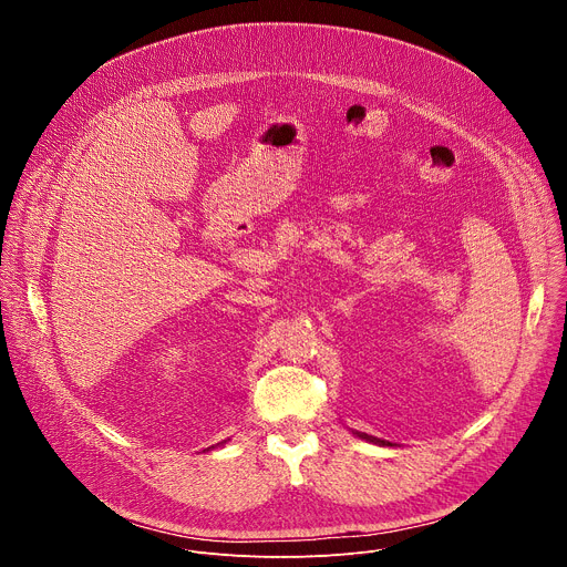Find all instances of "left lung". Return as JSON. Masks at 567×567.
<instances>
[{"label": "left lung", "instance_id": "1", "mask_svg": "<svg viewBox=\"0 0 567 567\" xmlns=\"http://www.w3.org/2000/svg\"><path fill=\"white\" fill-rule=\"evenodd\" d=\"M357 437H361V440H365V442H372V444H379V446H392L390 442H385V440H379V437H374V435H368V433H361V431H352Z\"/></svg>", "mask_w": 567, "mask_h": 567}]
</instances>
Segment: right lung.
I'll return each mask as SVG.
<instances>
[{"label": "right lung", "mask_w": 567, "mask_h": 567, "mask_svg": "<svg viewBox=\"0 0 567 567\" xmlns=\"http://www.w3.org/2000/svg\"><path fill=\"white\" fill-rule=\"evenodd\" d=\"M221 444H224V442H221Z\"/></svg>", "instance_id": "right-lung-1"}]
</instances>
